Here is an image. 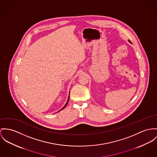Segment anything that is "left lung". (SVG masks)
I'll return each mask as SVG.
<instances>
[{
	"instance_id": "8db88e82",
	"label": "left lung",
	"mask_w": 157,
	"mask_h": 157,
	"mask_svg": "<svg viewBox=\"0 0 157 157\" xmlns=\"http://www.w3.org/2000/svg\"><path fill=\"white\" fill-rule=\"evenodd\" d=\"M129 42H130V40H129Z\"/></svg>"
}]
</instances>
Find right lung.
<instances>
[{"label":"right lung","mask_w":157,"mask_h":157,"mask_svg":"<svg viewBox=\"0 0 157 157\" xmlns=\"http://www.w3.org/2000/svg\"><path fill=\"white\" fill-rule=\"evenodd\" d=\"M69 98H68V100H67V103H66V104L64 105V106L63 108L61 109V110L62 109H63L66 106V105H67V103H68V101H69Z\"/></svg>","instance_id":"obj_1"}]
</instances>
